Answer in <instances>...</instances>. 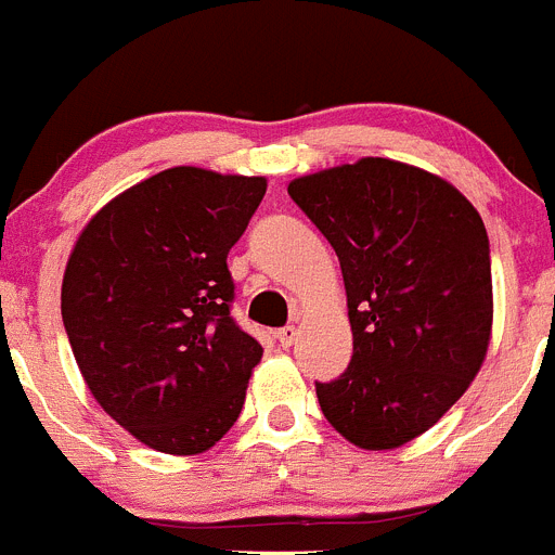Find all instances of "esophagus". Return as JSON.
I'll return each instance as SVG.
<instances>
[{
	"instance_id": "34e87169",
	"label": "esophagus",
	"mask_w": 555,
	"mask_h": 555,
	"mask_svg": "<svg viewBox=\"0 0 555 555\" xmlns=\"http://www.w3.org/2000/svg\"><path fill=\"white\" fill-rule=\"evenodd\" d=\"M278 341H281V347H292L294 341H297V327L294 325H286L278 331Z\"/></svg>"
}]
</instances>
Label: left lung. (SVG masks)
Here are the masks:
<instances>
[{"label": "left lung", "mask_w": 555, "mask_h": 555, "mask_svg": "<svg viewBox=\"0 0 555 555\" xmlns=\"http://www.w3.org/2000/svg\"><path fill=\"white\" fill-rule=\"evenodd\" d=\"M288 194L341 263L352 358L317 384L322 414L364 450L434 428L492 338V261L478 210L439 175L389 158L313 171Z\"/></svg>", "instance_id": "obj_1"}]
</instances>
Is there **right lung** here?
I'll list each match as a JSON object with an SVG mask.
<instances>
[{"label": "right lung", "mask_w": 555, "mask_h": 555, "mask_svg": "<svg viewBox=\"0 0 555 555\" xmlns=\"http://www.w3.org/2000/svg\"><path fill=\"white\" fill-rule=\"evenodd\" d=\"M267 178L197 166L121 191L63 272L68 345L96 403L146 448L197 455L233 428L263 347L230 317L228 253Z\"/></svg>", "instance_id": "obj_1"}]
</instances>
